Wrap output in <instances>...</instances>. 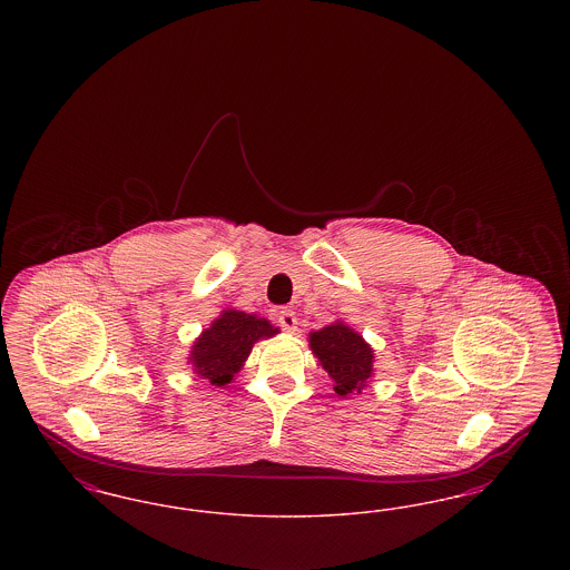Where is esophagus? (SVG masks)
<instances>
[{"label":"esophagus","instance_id":"obj_1","mask_svg":"<svg viewBox=\"0 0 570 570\" xmlns=\"http://www.w3.org/2000/svg\"><path fill=\"white\" fill-rule=\"evenodd\" d=\"M277 325L282 326L284 331H288V333H295L297 331V314L288 307H282L277 312Z\"/></svg>","mask_w":570,"mask_h":570}]
</instances>
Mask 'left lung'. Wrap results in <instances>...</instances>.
<instances>
[{"label":"left lung","mask_w":570,"mask_h":570,"mask_svg":"<svg viewBox=\"0 0 570 570\" xmlns=\"http://www.w3.org/2000/svg\"><path fill=\"white\" fill-rule=\"evenodd\" d=\"M309 348L323 365L340 397L361 393L374 374V351L354 328L342 321L309 333Z\"/></svg>","instance_id":"obj_1"}]
</instances>
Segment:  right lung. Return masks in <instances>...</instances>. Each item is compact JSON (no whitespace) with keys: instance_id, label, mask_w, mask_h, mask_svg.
I'll return each instance as SVG.
<instances>
[{"instance_id":"add662e5","label":"right lung","mask_w":570,"mask_h":570,"mask_svg":"<svg viewBox=\"0 0 570 570\" xmlns=\"http://www.w3.org/2000/svg\"><path fill=\"white\" fill-rule=\"evenodd\" d=\"M275 333L277 328L267 318L239 309H224L219 318L196 337L188 363L200 379L224 386L244 367L254 344Z\"/></svg>"}]
</instances>
